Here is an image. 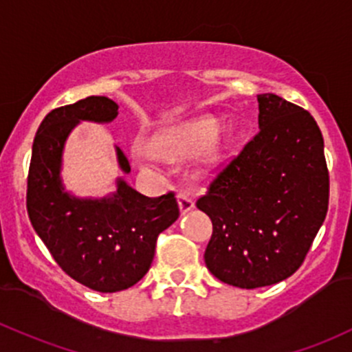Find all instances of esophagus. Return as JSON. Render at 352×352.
Instances as JSON below:
<instances>
[{
    "label": "esophagus",
    "mask_w": 352,
    "mask_h": 352,
    "mask_svg": "<svg viewBox=\"0 0 352 352\" xmlns=\"http://www.w3.org/2000/svg\"><path fill=\"white\" fill-rule=\"evenodd\" d=\"M177 199H179L180 212H182V214H187L188 210H192V208H194V199H192V195L188 194V192H185V190L179 192Z\"/></svg>",
    "instance_id": "obj_1"
}]
</instances>
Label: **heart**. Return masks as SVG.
<instances>
[{
  "mask_svg": "<svg viewBox=\"0 0 352 352\" xmlns=\"http://www.w3.org/2000/svg\"><path fill=\"white\" fill-rule=\"evenodd\" d=\"M219 123L212 117H199L185 122L182 125L173 126L157 138V148L167 157H184L202 148L204 145L217 133ZM219 153V146L212 145L208 148L207 157L215 158ZM135 157L140 164H148V157L142 150L135 152Z\"/></svg>",
  "mask_w": 352,
  "mask_h": 352,
  "instance_id": "heart-1",
  "label": "heart"
}]
</instances>
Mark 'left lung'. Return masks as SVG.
<instances>
[{
    "instance_id": "left-lung-1",
    "label": "left lung",
    "mask_w": 352,
    "mask_h": 352,
    "mask_svg": "<svg viewBox=\"0 0 352 352\" xmlns=\"http://www.w3.org/2000/svg\"><path fill=\"white\" fill-rule=\"evenodd\" d=\"M258 132L212 180L197 208L210 217L207 269L256 289L300 267L329 206V172L318 123L274 94L257 95Z\"/></svg>"
}]
</instances>
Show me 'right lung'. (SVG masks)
Instances as JSON below:
<instances>
[{"mask_svg":"<svg viewBox=\"0 0 352 352\" xmlns=\"http://www.w3.org/2000/svg\"><path fill=\"white\" fill-rule=\"evenodd\" d=\"M118 105L107 96H88L50 111L34 135L26 208L33 229L56 264L76 283L98 292L132 287L148 272L160 232L179 219L175 194L142 195L123 179L103 199H78L61 184V155L69 132L82 120L107 123ZM120 168L129 158L117 146Z\"/></svg>","mask_w":352,"mask_h":352,"instance_id":"right-lung-1","label":"right lung"}]
</instances>
